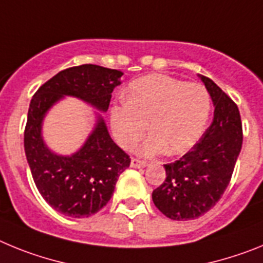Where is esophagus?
Here are the masks:
<instances>
[{
    "mask_svg": "<svg viewBox=\"0 0 263 263\" xmlns=\"http://www.w3.org/2000/svg\"><path fill=\"white\" fill-rule=\"evenodd\" d=\"M130 166L133 167V168H142V167L147 166V162H145V160H139L137 159V158H133L132 162H130Z\"/></svg>",
    "mask_w": 263,
    "mask_h": 263,
    "instance_id": "esophagus-1",
    "label": "esophagus"
}]
</instances>
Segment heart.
<instances>
[{
  "mask_svg": "<svg viewBox=\"0 0 263 263\" xmlns=\"http://www.w3.org/2000/svg\"><path fill=\"white\" fill-rule=\"evenodd\" d=\"M211 97L200 84H187L166 75H150L130 84L126 103L110 110L113 136L122 147L132 148L148 129L152 137L139 147L143 155L167 150L187 153L205 129Z\"/></svg>",
  "mask_w": 263,
  "mask_h": 263,
  "instance_id": "1",
  "label": "heart"
}]
</instances>
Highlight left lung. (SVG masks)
<instances>
[{
    "label": "left lung",
    "instance_id": "obj_1",
    "mask_svg": "<svg viewBox=\"0 0 263 263\" xmlns=\"http://www.w3.org/2000/svg\"><path fill=\"white\" fill-rule=\"evenodd\" d=\"M215 111L199 142L174 163L164 164L166 180L153 191V201L171 220L200 217L227 190L242 146L240 111L210 78L200 75Z\"/></svg>",
    "mask_w": 263,
    "mask_h": 263
}]
</instances>
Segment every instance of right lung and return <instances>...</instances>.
<instances>
[{
	"label": "right lung",
	"instance_id": "right-lung-1",
	"mask_svg": "<svg viewBox=\"0 0 263 263\" xmlns=\"http://www.w3.org/2000/svg\"><path fill=\"white\" fill-rule=\"evenodd\" d=\"M122 75L117 69L96 64L71 67L46 81L32 96L25 127L27 163L39 194L63 215L88 217L104 208L115 192L118 176L130 166V158L113 142L100 115L95 129L75 154H55L42 137L43 118L64 96L106 111Z\"/></svg>",
	"mask_w": 263,
	"mask_h": 263
}]
</instances>
